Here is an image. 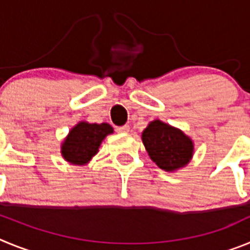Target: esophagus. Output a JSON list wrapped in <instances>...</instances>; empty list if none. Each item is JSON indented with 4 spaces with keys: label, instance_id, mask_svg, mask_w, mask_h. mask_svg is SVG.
I'll return each instance as SVG.
<instances>
[{
    "label": "esophagus",
    "instance_id": "1",
    "mask_svg": "<svg viewBox=\"0 0 250 250\" xmlns=\"http://www.w3.org/2000/svg\"><path fill=\"white\" fill-rule=\"evenodd\" d=\"M116 131H118V132H129L130 131V126H129V125H123V126H118V127H116Z\"/></svg>",
    "mask_w": 250,
    "mask_h": 250
}]
</instances>
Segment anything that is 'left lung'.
I'll list each match as a JSON object with an SVG mask.
<instances>
[{
	"label": "left lung",
	"mask_w": 250,
	"mask_h": 250,
	"mask_svg": "<svg viewBox=\"0 0 250 250\" xmlns=\"http://www.w3.org/2000/svg\"><path fill=\"white\" fill-rule=\"evenodd\" d=\"M141 140L160 169L174 173L187 167L194 155V141L183 130L161 120L150 121L141 132Z\"/></svg>",
	"instance_id": "1"
}]
</instances>
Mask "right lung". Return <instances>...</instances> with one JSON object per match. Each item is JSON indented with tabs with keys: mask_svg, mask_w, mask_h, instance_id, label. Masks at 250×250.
I'll return each mask as SVG.
<instances>
[{
	"mask_svg": "<svg viewBox=\"0 0 250 250\" xmlns=\"http://www.w3.org/2000/svg\"><path fill=\"white\" fill-rule=\"evenodd\" d=\"M114 129L107 123L90 124L79 121L61 144V155L72 165H87L99 152L101 143Z\"/></svg>",
	"mask_w": 250,
	"mask_h": 250,
	"instance_id": "right-lung-1",
	"label": "right lung"
}]
</instances>
